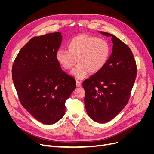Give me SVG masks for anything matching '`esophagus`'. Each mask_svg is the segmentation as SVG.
<instances>
[{
  "label": "esophagus",
  "instance_id": "obj_1",
  "mask_svg": "<svg viewBox=\"0 0 154 154\" xmlns=\"http://www.w3.org/2000/svg\"><path fill=\"white\" fill-rule=\"evenodd\" d=\"M82 85V83L80 82H79L78 80H76V86L78 87H80Z\"/></svg>",
  "mask_w": 154,
  "mask_h": 154
}]
</instances>
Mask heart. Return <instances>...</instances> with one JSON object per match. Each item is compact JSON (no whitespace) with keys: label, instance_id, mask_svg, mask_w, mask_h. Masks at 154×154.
<instances>
[{"label":"heart","instance_id":"heart-1","mask_svg":"<svg viewBox=\"0 0 154 154\" xmlns=\"http://www.w3.org/2000/svg\"><path fill=\"white\" fill-rule=\"evenodd\" d=\"M67 48L58 49L56 58L65 69H71L78 59L79 63L71 72L77 80H82L89 72L100 71L111 53L110 44L106 39L86 35L74 36L68 42Z\"/></svg>","mask_w":154,"mask_h":154}]
</instances>
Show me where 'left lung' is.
Returning a JSON list of instances; mask_svg holds the SVG:
<instances>
[{
  "label": "left lung",
  "instance_id": "left-lung-1",
  "mask_svg": "<svg viewBox=\"0 0 154 154\" xmlns=\"http://www.w3.org/2000/svg\"><path fill=\"white\" fill-rule=\"evenodd\" d=\"M110 36L113 48L105 66L83 82L85 106L88 116L94 122L105 123L114 119L127 105L137 75L132 51L114 35Z\"/></svg>",
  "mask_w": 154,
  "mask_h": 154
}]
</instances>
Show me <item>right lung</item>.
<instances>
[{"label": "right lung", "instance_id": "right-lung-1", "mask_svg": "<svg viewBox=\"0 0 154 154\" xmlns=\"http://www.w3.org/2000/svg\"><path fill=\"white\" fill-rule=\"evenodd\" d=\"M60 32L32 38L17 54L12 79L22 105L46 125L62 119L66 101L76 88V80L65 72L56 58L62 43Z\"/></svg>", "mask_w": 154, "mask_h": 154}]
</instances>
